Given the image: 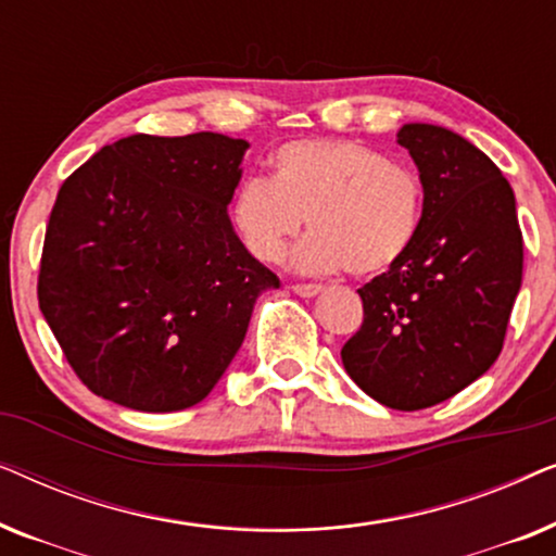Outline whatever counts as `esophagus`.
I'll return each mask as SVG.
<instances>
[{"instance_id": "34e87169", "label": "esophagus", "mask_w": 556, "mask_h": 556, "mask_svg": "<svg viewBox=\"0 0 556 556\" xmlns=\"http://www.w3.org/2000/svg\"><path fill=\"white\" fill-rule=\"evenodd\" d=\"M324 288L316 286V283H295L293 286V293L301 295V299H314V295L321 293Z\"/></svg>"}]
</instances>
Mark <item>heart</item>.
<instances>
[{"label":"heart","mask_w":556,"mask_h":556,"mask_svg":"<svg viewBox=\"0 0 556 556\" xmlns=\"http://www.w3.org/2000/svg\"><path fill=\"white\" fill-rule=\"evenodd\" d=\"M425 192L415 169L344 139H303L273 154V179L248 177L230 219L248 253L278 263L308 217L293 268L311 276H379L409 253Z\"/></svg>","instance_id":"heart-1"}]
</instances>
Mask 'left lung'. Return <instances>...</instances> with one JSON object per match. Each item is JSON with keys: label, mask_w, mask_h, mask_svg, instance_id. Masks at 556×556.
<instances>
[{"label": "left lung", "mask_w": 556, "mask_h": 556, "mask_svg": "<svg viewBox=\"0 0 556 556\" xmlns=\"http://www.w3.org/2000/svg\"><path fill=\"white\" fill-rule=\"evenodd\" d=\"M397 143L420 172V232L356 291L364 324L341 362L371 400L409 413L451 400L498 359L523 240L514 189L481 149L435 124H405Z\"/></svg>", "instance_id": "1"}]
</instances>
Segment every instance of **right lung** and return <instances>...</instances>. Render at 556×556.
<instances>
[{
  "label": "right lung",
  "instance_id": "1",
  "mask_svg": "<svg viewBox=\"0 0 556 556\" xmlns=\"http://www.w3.org/2000/svg\"><path fill=\"white\" fill-rule=\"evenodd\" d=\"M245 139L136 134L60 187L37 299L75 375L141 413L202 402L280 286L227 215Z\"/></svg>",
  "mask_w": 556,
  "mask_h": 556
}]
</instances>
